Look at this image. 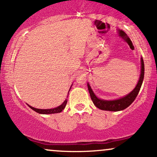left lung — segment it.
<instances>
[{"label": "left lung", "mask_w": 157, "mask_h": 157, "mask_svg": "<svg viewBox=\"0 0 157 157\" xmlns=\"http://www.w3.org/2000/svg\"><path fill=\"white\" fill-rule=\"evenodd\" d=\"M144 73H145V66H144V61L142 57H141V74H140V80H139L137 85L134 89L126 96L122 97L115 100H104L99 99L94 93L93 92L91 86L88 83V89L91 96V100L96 107L98 109L104 110V111H119L126 109L134 101L136 96L138 95L140 88H141L142 82L144 79Z\"/></svg>", "instance_id": "1"}]
</instances>
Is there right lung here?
Wrapping results in <instances>:
<instances>
[{"label":"right lung","mask_w":157,"mask_h":157,"mask_svg":"<svg viewBox=\"0 0 157 157\" xmlns=\"http://www.w3.org/2000/svg\"><path fill=\"white\" fill-rule=\"evenodd\" d=\"M67 100H66L65 101L63 102L62 105H60L58 107H56L55 109H35V108L32 107V106L29 105L32 110L36 111V112L39 113H43V114H48V113H60L61 111H63L66 107V103H67Z\"/></svg>","instance_id":"1"}]
</instances>
